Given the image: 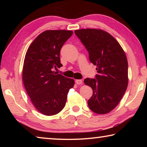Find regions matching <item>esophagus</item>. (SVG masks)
<instances>
[{
	"mask_svg": "<svg viewBox=\"0 0 147 147\" xmlns=\"http://www.w3.org/2000/svg\"><path fill=\"white\" fill-rule=\"evenodd\" d=\"M75 82H76V84H78V85H80V84H82L83 81L82 80H76Z\"/></svg>",
	"mask_w": 147,
	"mask_h": 147,
	"instance_id": "esophagus-1",
	"label": "esophagus"
}]
</instances>
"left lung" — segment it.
<instances>
[{
  "label": "left lung",
  "instance_id": "1",
  "mask_svg": "<svg viewBox=\"0 0 147 147\" xmlns=\"http://www.w3.org/2000/svg\"><path fill=\"white\" fill-rule=\"evenodd\" d=\"M74 33L88 50L89 60L98 73L96 79L84 80V84L93 89L89 108L97 114L108 113L118 105L127 89L126 54L119 42L103 30L80 29Z\"/></svg>",
  "mask_w": 147,
  "mask_h": 147
}]
</instances>
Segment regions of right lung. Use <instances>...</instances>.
<instances>
[{"mask_svg": "<svg viewBox=\"0 0 147 147\" xmlns=\"http://www.w3.org/2000/svg\"><path fill=\"white\" fill-rule=\"evenodd\" d=\"M73 31L49 30L42 32L29 46L24 58L23 81L32 103L39 112L51 116L65 106L73 79L54 73L62 66L60 50Z\"/></svg>", "mask_w": 147, "mask_h": 147, "instance_id": "obj_1", "label": "right lung"}]
</instances>
